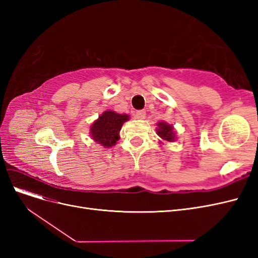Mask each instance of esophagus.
I'll use <instances>...</instances> for the list:
<instances>
[{"label": "esophagus", "instance_id": "1", "mask_svg": "<svg viewBox=\"0 0 258 258\" xmlns=\"http://www.w3.org/2000/svg\"><path fill=\"white\" fill-rule=\"evenodd\" d=\"M135 118L137 119H144L145 118V112L144 111H137L135 114Z\"/></svg>", "mask_w": 258, "mask_h": 258}]
</instances>
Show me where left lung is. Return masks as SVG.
Wrapping results in <instances>:
<instances>
[{
    "instance_id": "8db88e82",
    "label": "left lung",
    "mask_w": 258,
    "mask_h": 258,
    "mask_svg": "<svg viewBox=\"0 0 258 258\" xmlns=\"http://www.w3.org/2000/svg\"><path fill=\"white\" fill-rule=\"evenodd\" d=\"M157 136L160 138V143L162 142H174L177 139L176 131L174 130V127L172 124L168 123L167 121H158L157 122Z\"/></svg>"
}]
</instances>
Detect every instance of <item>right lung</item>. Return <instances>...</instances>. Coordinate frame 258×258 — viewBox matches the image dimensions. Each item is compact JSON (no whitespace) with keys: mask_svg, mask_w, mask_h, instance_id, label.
I'll list each match as a JSON object with an SVG mask.
<instances>
[{"mask_svg":"<svg viewBox=\"0 0 258 258\" xmlns=\"http://www.w3.org/2000/svg\"><path fill=\"white\" fill-rule=\"evenodd\" d=\"M130 119L127 114H118L107 110L91 123L89 136L97 144L105 148L116 145L119 140V131L122 124Z\"/></svg>","mask_w":258,"mask_h":258,"instance_id":"1","label":"right lung"}]
</instances>
